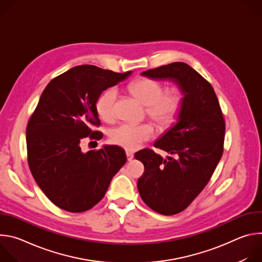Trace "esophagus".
I'll use <instances>...</instances> for the list:
<instances>
[{
  "instance_id": "obj_1",
  "label": "esophagus",
  "mask_w": 262,
  "mask_h": 262,
  "mask_svg": "<svg viewBox=\"0 0 262 262\" xmlns=\"http://www.w3.org/2000/svg\"><path fill=\"white\" fill-rule=\"evenodd\" d=\"M126 158H127V161H132L134 159V155L129 151H126Z\"/></svg>"
}]
</instances>
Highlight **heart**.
I'll use <instances>...</instances> for the list:
<instances>
[{
    "instance_id": "heart-1",
    "label": "heart",
    "mask_w": 262,
    "mask_h": 262,
    "mask_svg": "<svg viewBox=\"0 0 262 262\" xmlns=\"http://www.w3.org/2000/svg\"><path fill=\"white\" fill-rule=\"evenodd\" d=\"M129 91L146 105L147 116L160 127H169L177 119L183 101L182 94L178 89L164 90L162 83L148 78H141L129 85ZM117 95V90L113 87L105 89L99 94L95 101V110L99 118L104 121L114 119ZM154 136L155 128L150 123H122L110 133L111 141L126 150H136L144 142L152 139Z\"/></svg>"
}]
</instances>
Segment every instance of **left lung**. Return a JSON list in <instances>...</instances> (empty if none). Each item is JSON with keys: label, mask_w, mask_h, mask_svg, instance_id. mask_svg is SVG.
<instances>
[{"label": "left lung", "mask_w": 262, "mask_h": 262, "mask_svg": "<svg viewBox=\"0 0 262 262\" xmlns=\"http://www.w3.org/2000/svg\"><path fill=\"white\" fill-rule=\"evenodd\" d=\"M141 74L169 80L183 94L177 123L155 143L173 157L163 159L151 149L135 155L144 165L138 180L142 200L161 214H176L193 202L211 178L224 150L225 120L212 86L190 65L174 62Z\"/></svg>", "instance_id": "obj_1"}]
</instances>
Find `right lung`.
<instances>
[{
    "label": "right lung",
    "mask_w": 262,
    "mask_h": 262,
    "mask_svg": "<svg viewBox=\"0 0 262 262\" xmlns=\"http://www.w3.org/2000/svg\"><path fill=\"white\" fill-rule=\"evenodd\" d=\"M94 65L76 66L43 90L27 126L28 164L46 196L58 207L83 212L104 196L113 176L126 163L119 146L83 152L86 138L99 140L95 110L99 94L128 78Z\"/></svg>",
    "instance_id": "add662e5"
}]
</instances>
